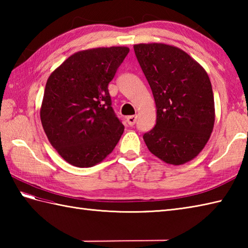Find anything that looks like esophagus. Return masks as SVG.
Instances as JSON below:
<instances>
[{
	"label": "esophagus",
	"instance_id": "obj_1",
	"mask_svg": "<svg viewBox=\"0 0 248 248\" xmlns=\"http://www.w3.org/2000/svg\"><path fill=\"white\" fill-rule=\"evenodd\" d=\"M136 119H138V116H136V115L128 116V117H127V123H128L129 125H134V124L136 123Z\"/></svg>",
	"mask_w": 248,
	"mask_h": 248
}]
</instances>
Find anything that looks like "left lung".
<instances>
[{
	"instance_id": "1",
	"label": "left lung",
	"mask_w": 248,
	"mask_h": 248,
	"mask_svg": "<svg viewBox=\"0 0 248 248\" xmlns=\"http://www.w3.org/2000/svg\"><path fill=\"white\" fill-rule=\"evenodd\" d=\"M133 48L156 108V124L143 139L160 160L184 164L199 155L213 131L214 97L208 73L177 46L155 43Z\"/></svg>"
}]
</instances>
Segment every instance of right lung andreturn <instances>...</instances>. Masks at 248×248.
Returning a JSON list of instances; mask_svg holds the SVG:
<instances>
[{"label":"right lung","instance_id":"add662e5","mask_svg":"<svg viewBox=\"0 0 248 248\" xmlns=\"http://www.w3.org/2000/svg\"><path fill=\"white\" fill-rule=\"evenodd\" d=\"M127 46L78 51L51 73L40 119L51 145L69 164L92 167L117 145L124 127L108 89L129 53Z\"/></svg>","mask_w":248,"mask_h":248}]
</instances>
